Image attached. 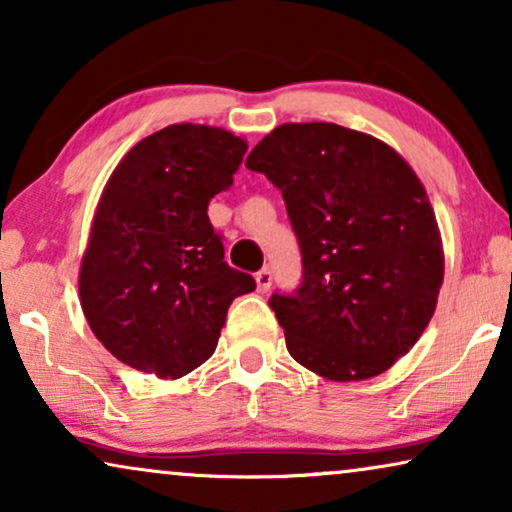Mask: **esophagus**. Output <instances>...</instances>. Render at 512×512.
Listing matches in <instances>:
<instances>
[{
    "label": "esophagus",
    "mask_w": 512,
    "mask_h": 512,
    "mask_svg": "<svg viewBox=\"0 0 512 512\" xmlns=\"http://www.w3.org/2000/svg\"><path fill=\"white\" fill-rule=\"evenodd\" d=\"M256 286H258V291H261V293H268L270 291V286H272V272H270V268H263V270L256 272Z\"/></svg>",
    "instance_id": "esophagus-1"
}]
</instances>
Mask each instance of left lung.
<instances>
[{"mask_svg":"<svg viewBox=\"0 0 512 512\" xmlns=\"http://www.w3.org/2000/svg\"><path fill=\"white\" fill-rule=\"evenodd\" d=\"M247 167L282 191L303 282L272 293L286 349L326 380L384 373L436 312L443 242L412 167L380 139L335 123H284Z\"/></svg>","mask_w":512,"mask_h":512,"instance_id":"8db88e82","label":"left lung"}]
</instances>
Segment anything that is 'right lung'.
<instances>
[{
	"instance_id": "add662e5",
	"label": "right lung",
	"mask_w": 512,
	"mask_h": 512,
	"mask_svg": "<svg viewBox=\"0 0 512 512\" xmlns=\"http://www.w3.org/2000/svg\"><path fill=\"white\" fill-rule=\"evenodd\" d=\"M247 142L179 123L125 153L104 186L79 296L90 331L125 366L177 380L214 354L254 277L223 261L207 207L233 186Z\"/></svg>"
}]
</instances>
